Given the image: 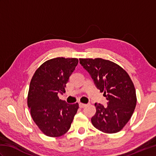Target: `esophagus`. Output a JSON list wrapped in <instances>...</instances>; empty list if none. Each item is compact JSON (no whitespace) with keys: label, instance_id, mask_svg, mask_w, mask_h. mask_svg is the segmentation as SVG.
<instances>
[{"label":"esophagus","instance_id":"esophagus-1","mask_svg":"<svg viewBox=\"0 0 156 156\" xmlns=\"http://www.w3.org/2000/svg\"><path fill=\"white\" fill-rule=\"evenodd\" d=\"M87 106V104H84V103H82V102H80V103H79V107H80V108H84V107H86Z\"/></svg>","mask_w":156,"mask_h":156}]
</instances>
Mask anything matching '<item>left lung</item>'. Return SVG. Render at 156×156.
I'll list each match as a JSON object with an SVG mask.
<instances>
[{
    "instance_id": "8db88e82",
    "label": "left lung",
    "mask_w": 156,
    "mask_h": 156,
    "mask_svg": "<svg viewBox=\"0 0 156 156\" xmlns=\"http://www.w3.org/2000/svg\"><path fill=\"white\" fill-rule=\"evenodd\" d=\"M79 60L108 101L107 107L95 103L97 111L91 119L92 125L106 133H117L127 123L136 106L133 82L124 69L111 61L102 58Z\"/></svg>"
}]
</instances>
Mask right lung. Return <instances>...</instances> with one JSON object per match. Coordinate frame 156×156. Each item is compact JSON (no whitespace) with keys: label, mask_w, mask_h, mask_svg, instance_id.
<instances>
[{"label":"right lung","mask_w":156,"mask_h":156,"mask_svg":"<svg viewBox=\"0 0 156 156\" xmlns=\"http://www.w3.org/2000/svg\"><path fill=\"white\" fill-rule=\"evenodd\" d=\"M78 63L77 58L51 59L33 76L27 105L33 120L47 136L59 137L68 132L77 112L78 103H66L58 94L65 92L66 84Z\"/></svg>","instance_id":"add662e5"}]
</instances>
